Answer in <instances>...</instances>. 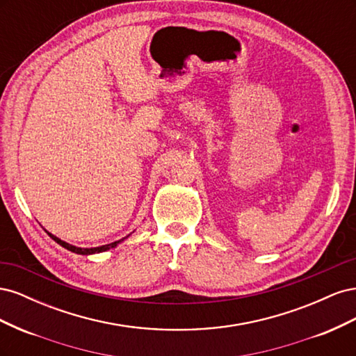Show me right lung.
<instances>
[{
  "label": "right lung",
  "instance_id": "right-lung-1",
  "mask_svg": "<svg viewBox=\"0 0 356 356\" xmlns=\"http://www.w3.org/2000/svg\"><path fill=\"white\" fill-rule=\"evenodd\" d=\"M47 234L50 236V238L55 241V242H58L60 246H63V248H67L68 251H71V252H75V254H81V255H89V254H95V252H104V251H106V250H111V248H114V246H117L118 243H120L122 241H124L126 238H123V239H120V241H115V242H113V243H108V245H102V246H96V248H77V246H74V245H70V243H67V242H63V241H60L59 238H56V236H53L51 233H49L47 232Z\"/></svg>",
  "mask_w": 356,
  "mask_h": 356
}]
</instances>
